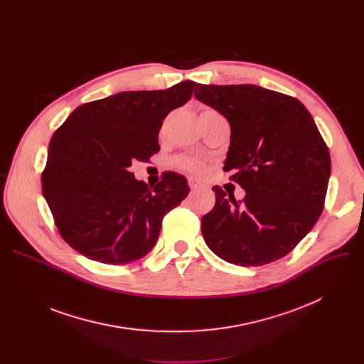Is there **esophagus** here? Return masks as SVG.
Here are the masks:
<instances>
[{"label":"esophagus","instance_id":"34e87169","mask_svg":"<svg viewBox=\"0 0 364 364\" xmlns=\"http://www.w3.org/2000/svg\"><path fill=\"white\" fill-rule=\"evenodd\" d=\"M188 186L191 190H197V188L203 187V184L200 181H197L196 178H188Z\"/></svg>","mask_w":364,"mask_h":364}]
</instances>
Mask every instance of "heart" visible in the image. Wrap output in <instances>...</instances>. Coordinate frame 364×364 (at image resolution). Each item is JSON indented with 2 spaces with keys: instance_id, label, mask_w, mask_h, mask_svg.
Wrapping results in <instances>:
<instances>
[{
  "instance_id": "1",
  "label": "heart",
  "mask_w": 364,
  "mask_h": 364,
  "mask_svg": "<svg viewBox=\"0 0 364 364\" xmlns=\"http://www.w3.org/2000/svg\"><path fill=\"white\" fill-rule=\"evenodd\" d=\"M204 111H210V109H204ZM177 167L188 171L191 174H204L205 173V164L197 159H190V157H181L177 160Z\"/></svg>"
}]
</instances>
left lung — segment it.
Masks as SVG:
<instances>
[{
	"instance_id": "left-lung-1",
	"label": "left lung",
	"mask_w": 364,
	"mask_h": 364,
	"mask_svg": "<svg viewBox=\"0 0 364 364\" xmlns=\"http://www.w3.org/2000/svg\"><path fill=\"white\" fill-rule=\"evenodd\" d=\"M194 96L230 124L225 171L243 200L215 186L203 216L205 245L223 261L261 267L288 255L314 228L331 173L328 148L302 103L256 85H197ZM229 193V191H228Z\"/></svg>"
}]
</instances>
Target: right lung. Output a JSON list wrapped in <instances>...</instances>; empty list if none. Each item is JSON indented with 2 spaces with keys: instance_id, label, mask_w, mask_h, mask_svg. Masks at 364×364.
Masks as SVG:
<instances>
[{
  "instance_id": "right-lung-1",
  "label": "right lung",
  "mask_w": 364,
  "mask_h": 364,
  "mask_svg": "<svg viewBox=\"0 0 364 364\" xmlns=\"http://www.w3.org/2000/svg\"><path fill=\"white\" fill-rule=\"evenodd\" d=\"M194 86L184 80L164 90L121 92L83 103L53 134L41 187L69 246L108 265L151 252L163 218L190 188L173 171L148 187L129 168L160 151L163 119L184 105Z\"/></svg>"
}]
</instances>
